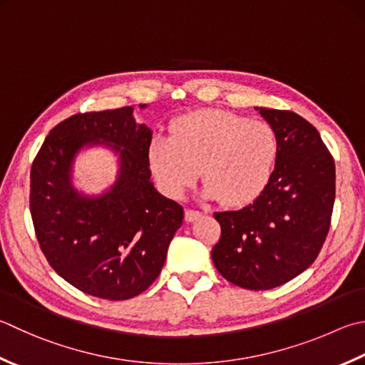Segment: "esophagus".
<instances>
[{"instance_id": "esophagus-1", "label": "esophagus", "mask_w": 365, "mask_h": 365, "mask_svg": "<svg viewBox=\"0 0 365 365\" xmlns=\"http://www.w3.org/2000/svg\"><path fill=\"white\" fill-rule=\"evenodd\" d=\"M202 217V212L200 211H195V210H185V215L184 219L185 222H194L197 219Z\"/></svg>"}]
</instances>
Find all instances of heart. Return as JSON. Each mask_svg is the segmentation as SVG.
Instances as JSON below:
<instances>
[{"instance_id": "obj_1", "label": "heart", "mask_w": 365, "mask_h": 365, "mask_svg": "<svg viewBox=\"0 0 365 365\" xmlns=\"http://www.w3.org/2000/svg\"><path fill=\"white\" fill-rule=\"evenodd\" d=\"M278 150L268 123L225 109H202L173 120L170 140L150 141L148 165L165 195L180 198L202 170L203 197L240 208L267 189Z\"/></svg>"}]
</instances>
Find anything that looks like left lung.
Segmentation results:
<instances>
[{
	"instance_id": "obj_1",
	"label": "left lung",
	"mask_w": 365,
	"mask_h": 365,
	"mask_svg": "<svg viewBox=\"0 0 365 365\" xmlns=\"http://www.w3.org/2000/svg\"><path fill=\"white\" fill-rule=\"evenodd\" d=\"M254 109L277 133V167L252 203L215 212L221 238L211 259L232 284L264 291L291 281L318 257L331 227L335 163L318 130L299 114Z\"/></svg>"
}]
</instances>
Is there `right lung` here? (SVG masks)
Segmentation results:
<instances>
[{"label":"right lung","instance_id":"obj_1","mask_svg":"<svg viewBox=\"0 0 365 365\" xmlns=\"http://www.w3.org/2000/svg\"><path fill=\"white\" fill-rule=\"evenodd\" d=\"M150 140L133 106L76 114L51 130L33 162L30 211L41 250L61 278L93 297L127 300L146 291L182 224V206L150 181ZM93 145L111 148L120 170L108 191L87 196L73 187L72 165Z\"/></svg>","mask_w":365,"mask_h":365}]
</instances>
